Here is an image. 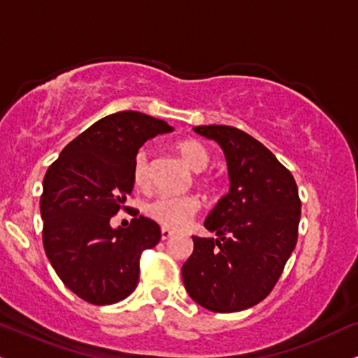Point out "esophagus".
I'll return each instance as SVG.
<instances>
[{
  "mask_svg": "<svg viewBox=\"0 0 358 358\" xmlns=\"http://www.w3.org/2000/svg\"><path fill=\"white\" fill-rule=\"evenodd\" d=\"M172 236H174V232L169 231V229L162 227V231H161V239H162V241H167V239H171Z\"/></svg>",
  "mask_w": 358,
  "mask_h": 358,
  "instance_id": "esophagus-1",
  "label": "esophagus"
}]
</instances>
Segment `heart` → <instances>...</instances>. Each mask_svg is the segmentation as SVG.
<instances>
[{
    "label": "heart",
    "instance_id": "1",
    "mask_svg": "<svg viewBox=\"0 0 358 358\" xmlns=\"http://www.w3.org/2000/svg\"><path fill=\"white\" fill-rule=\"evenodd\" d=\"M178 151L194 172L206 171L209 166V151L199 141H180ZM132 179L138 187H145L151 180V157H149L148 149H141L136 154L134 164H132ZM144 210L149 217L161 226L167 229H180L186 226L199 210V201L192 196H157L145 204Z\"/></svg>",
    "mask_w": 358,
    "mask_h": 358
}]
</instances>
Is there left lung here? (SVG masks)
I'll return each instance as SVG.
<instances>
[{"label": "left lung", "instance_id": "1", "mask_svg": "<svg viewBox=\"0 0 358 358\" xmlns=\"http://www.w3.org/2000/svg\"><path fill=\"white\" fill-rule=\"evenodd\" d=\"M220 145L229 192L204 226L210 237H192L182 266L187 294L207 310L239 312L271 294L297 244L301 199L294 176L264 144L232 126H196Z\"/></svg>", "mask_w": 358, "mask_h": 358}]
</instances>
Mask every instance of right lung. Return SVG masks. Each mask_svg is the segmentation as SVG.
<instances>
[{
	"mask_svg": "<svg viewBox=\"0 0 358 358\" xmlns=\"http://www.w3.org/2000/svg\"><path fill=\"white\" fill-rule=\"evenodd\" d=\"M174 131L138 111L106 116L73 139L43 180V245L63 284L94 306L116 303L134 292L139 259L161 239V227L139 215L129 227L111 217L134 187L139 148Z\"/></svg>",
	"mask_w": 358,
	"mask_h": 358,
	"instance_id": "1",
	"label": "right lung"
}]
</instances>
